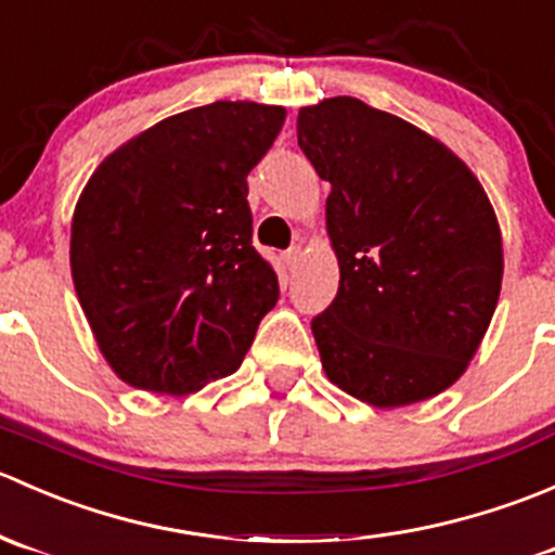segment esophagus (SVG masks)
<instances>
[{"mask_svg": "<svg viewBox=\"0 0 555 555\" xmlns=\"http://www.w3.org/2000/svg\"><path fill=\"white\" fill-rule=\"evenodd\" d=\"M300 257H304V251H300V246H293V249L284 251V262H287L289 271H295V268H298Z\"/></svg>", "mask_w": 555, "mask_h": 555, "instance_id": "esophagus-1", "label": "esophagus"}]
</instances>
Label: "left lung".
Here are the masks:
<instances>
[{
  "instance_id": "obj_1",
  "label": "left lung",
  "mask_w": 555,
  "mask_h": 555,
  "mask_svg": "<svg viewBox=\"0 0 555 555\" xmlns=\"http://www.w3.org/2000/svg\"><path fill=\"white\" fill-rule=\"evenodd\" d=\"M330 182L338 295L311 333L327 378L376 408L429 400L467 371L502 289V233L459 155L402 117L335 96L298 112Z\"/></svg>"
}]
</instances>
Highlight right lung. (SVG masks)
<instances>
[{
  "mask_svg": "<svg viewBox=\"0 0 555 555\" xmlns=\"http://www.w3.org/2000/svg\"><path fill=\"white\" fill-rule=\"evenodd\" d=\"M284 106L215 102L179 112L109 153L72 217L69 266L117 378L190 395L238 371L279 300L251 246L246 173Z\"/></svg>",
  "mask_w": 555,
  "mask_h": 555,
  "instance_id": "add662e5",
  "label": "right lung"
}]
</instances>
